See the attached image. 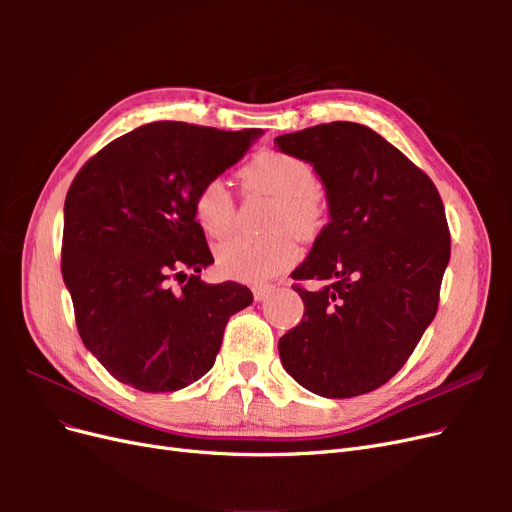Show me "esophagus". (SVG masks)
<instances>
[{"mask_svg":"<svg viewBox=\"0 0 512 512\" xmlns=\"http://www.w3.org/2000/svg\"><path fill=\"white\" fill-rule=\"evenodd\" d=\"M252 292H254V299H256V301H262V299L269 297L271 286H256Z\"/></svg>","mask_w":512,"mask_h":512,"instance_id":"obj_1","label":"esophagus"}]
</instances>
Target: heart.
<instances>
[{"label":"heart","mask_w":512,"mask_h":512,"mask_svg":"<svg viewBox=\"0 0 512 512\" xmlns=\"http://www.w3.org/2000/svg\"><path fill=\"white\" fill-rule=\"evenodd\" d=\"M247 188L275 198L267 237H232L218 245L215 262L232 280L265 284L284 273L299 256L297 239H307L320 228L322 203L314 168L297 156L282 151H262L245 166ZM196 224L205 235L222 239L235 224V200L224 179H207L192 198ZM293 231L290 233L287 228Z\"/></svg>","instance_id":"1"}]
</instances>
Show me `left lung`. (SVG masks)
Returning <instances> with one entry per match:
<instances>
[{
    "label": "left lung",
    "mask_w": 512,
    "mask_h": 512,
    "mask_svg": "<svg viewBox=\"0 0 512 512\" xmlns=\"http://www.w3.org/2000/svg\"><path fill=\"white\" fill-rule=\"evenodd\" d=\"M312 164L329 224L292 271L301 324L277 348L288 374L320 397L378 389L404 367L438 312L451 235L436 185L361 123L333 121L275 138Z\"/></svg>",
    "instance_id": "left-lung-1"
}]
</instances>
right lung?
Segmentation results:
<instances>
[{"label":"right lung","mask_w":512,"mask_h":512,"mask_svg":"<svg viewBox=\"0 0 512 512\" xmlns=\"http://www.w3.org/2000/svg\"><path fill=\"white\" fill-rule=\"evenodd\" d=\"M260 134L153 121L115 138L74 177L61 275L85 348L132 389L170 393L203 378L228 318L254 301L237 282L200 280L213 256L192 198Z\"/></svg>","instance_id":"obj_1"}]
</instances>
